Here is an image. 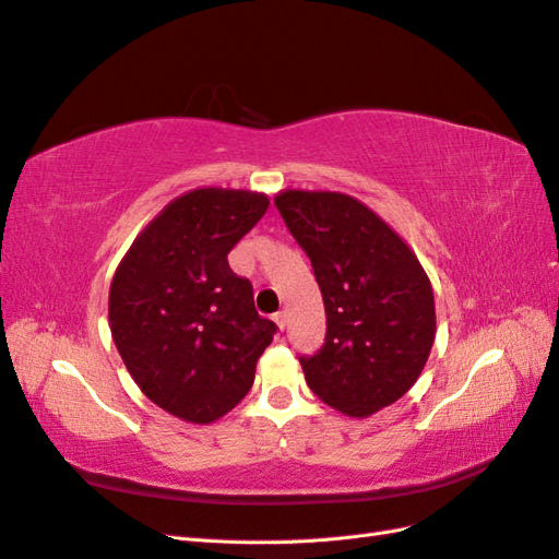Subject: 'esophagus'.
Returning <instances> with one entry per match:
<instances>
[{"mask_svg": "<svg viewBox=\"0 0 559 559\" xmlns=\"http://www.w3.org/2000/svg\"><path fill=\"white\" fill-rule=\"evenodd\" d=\"M275 324H277L280 329H284V326H286V312H284V310L275 314Z\"/></svg>", "mask_w": 559, "mask_h": 559, "instance_id": "34e87169", "label": "esophagus"}]
</instances>
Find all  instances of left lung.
Masks as SVG:
<instances>
[{
	"mask_svg": "<svg viewBox=\"0 0 559 559\" xmlns=\"http://www.w3.org/2000/svg\"><path fill=\"white\" fill-rule=\"evenodd\" d=\"M275 205L308 253L326 310V343L300 366L312 392L370 417L417 382L436 337L431 282L415 251L361 200L286 189Z\"/></svg>",
	"mask_w": 559,
	"mask_h": 559,
	"instance_id": "8db88e82",
	"label": "left lung"
}]
</instances>
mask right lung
I'll use <instances>...</instances> for the list:
<instances>
[{
    "mask_svg": "<svg viewBox=\"0 0 559 559\" xmlns=\"http://www.w3.org/2000/svg\"><path fill=\"white\" fill-rule=\"evenodd\" d=\"M265 193L202 186L151 218L109 286V329L142 394L193 425H212L253 384L277 326L253 308L228 251L267 212Z\"/></svg>",
    "mask_w": 559,
    "mask_h": 559,
    "instance_id": "1",
    "label": "right lung"
}]
</instances>
